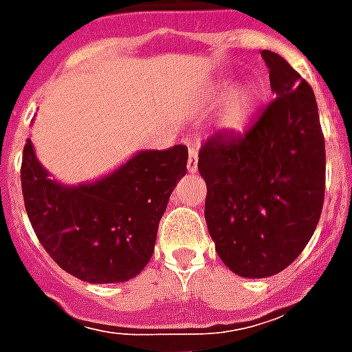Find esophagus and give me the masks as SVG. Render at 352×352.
Returning a JSON list of instances; mask_svg holds the SVG:
<instances>
[{"mask_svg": "<svg viewBox=\"0 0 352 352\" xmlns=\"http://www.w3.org/2000/svg\"><path fill=\"white\" fill-rule=\"evenodd\" d=\"M188 173H196L198 171V148L192 146L190 153H188V164H186Z\"/></svg>", "mask_w": 352, "mask_h": 352, "instance_id": "obj_1", "label": "esophagus"}]
</instances>
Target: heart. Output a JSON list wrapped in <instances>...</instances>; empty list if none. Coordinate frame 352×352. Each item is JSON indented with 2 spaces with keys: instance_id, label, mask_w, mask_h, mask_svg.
Instances as JSON below:
<instances>
[{
  "instance_id": "b5f03b06",
  "label": "heart",
  "mask_w": 352,
  "mask_h": 352,
  "mask_svg": "<svg viewBox=\"0 0 352 352\" xmlns=\"http://www.w3.org/2000/svg\"><path fill=\"white\" fill-rule=\"evenodd\" d=\"M230 90V80H224L221 87L217 88V98H222L224 94ZM258 103V90L252 85H243L237 90L230 94V98L224 103V111L221 115V122L224 128L230 130H237L243 128L245 124L249 122L252 111Z\"/></svg>"
}]
</instances>
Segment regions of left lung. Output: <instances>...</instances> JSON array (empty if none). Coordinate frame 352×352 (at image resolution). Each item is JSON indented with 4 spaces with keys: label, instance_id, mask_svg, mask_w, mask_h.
<instances>
[{
    "label": "left lung",
    "instance_id": "1",
    "mask_svg": "<svg viewBox=\"0 0 352 352\" xmlns=\"http://www.w3.org/2000/svg\"><path fill=\"white\" fill-rule=\"evenodd\" d=\"M260 54L277 98L243 135L207 139L198 160L217 254L249 279L272 277L300 256L324 201L326 153L315 94L279 54Z\"/></svg>",
    "mask_w": 352,
    "mask_h": 352
}]
</instances>
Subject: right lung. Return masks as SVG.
<instances>
[{"instance_id":"1","label":"right lung","mask_w":352,"mask_h":352,"mask_svg":"<svg viewBox=\"0 0 352 352\" xmlns=\"http://www.w3.org/2000/svg\"><path fill=\"white\" fill-rule=\"evenodd\" d=\"M188 148L138 151L96 181L50 175L26 139L22 194L45 251L64 272L92 283H124L145 270L169 196L186 173Z\"/></svg>"}]
</instances>
